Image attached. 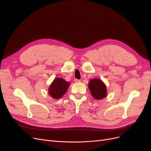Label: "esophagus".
<instances>
[{"instance_id":"esophagus-1","label":"esophagus","mask_w":151,"mask_h":151,"mask_svg":"<svg viewBox=\"0 0 151 151\" xmlns=\"http://www.w3.org/2000/svg\"><path fill=\"white\" fill-rule=\"evenodd\" d=\"M74 82H75V83H79V82H81V80L76 79L74 80Z\"/></svg>"}]
</instances>
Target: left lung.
<instances>
[{"mask_svg": "<svg viewBox=\"0 0 151 151\" xmlns=\"http://www.w3.org/2000/svg\"><path fill=\"white\" fill-rule=\"evenodd\" d=\"M89 88L93 98L96 99H101L106 97V87L102 81L93 79L89 83Z\"/></svg>", "mask_w": 151, "mask_h": 151, "instance_id": "8db88e82", "label": "left lung"}]
</instances>
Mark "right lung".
Returning <instances> with one entry per match:
<instances>
[{"label": "right lung", "mask_w": 151, "mask_h": 151, "mask_svg": "<svg viewBox=\"0 0 151 151\" xmlns=\"http://www.w3.org/2000/svg\"><path fill=\"white\" fill-rule=\"evenodd\" d=\"M70 83L62 78L55 79L49 88V94L55 99L60 98L64 94Z\"/></svg>", "instance_id": "1"}]
</instances>
